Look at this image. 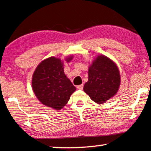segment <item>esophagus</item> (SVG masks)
<instances>
[{
  "instance_id": "34e87169",
  "label": "esophagus",
  "mask_w": 151,
  "mask_h": 151,
  "mask_svg": "<svg viewBox=\"0 0 151 151\" xmlns=\"http://www.w3.org/2000/svg\"><path fill=\"white\" fill-rule=\"evenodd\" d=\"M83 86H84V85L83 84H82V85H80L77 86V88L78 89V90H82V89L83 88Z\"/></svg>"
}]
</instances>
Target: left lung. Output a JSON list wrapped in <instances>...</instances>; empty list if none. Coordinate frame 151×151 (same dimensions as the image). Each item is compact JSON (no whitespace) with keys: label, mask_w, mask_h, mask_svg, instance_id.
<instances>
[{"label":"left lung","mask_w":151,"mask_h":151,"mask_svg":"<svg viewBox=\"0 0 151 151\" xmlns=\"http://www.w3.org/2000/svg\"><path fill=\"white\" fill-rule=\"evenodd\" d=\"M117 66L105 56H99L88 70V80L84 91L93 101L103 104L115 94L120 85Z\"/></svg>","instance_id":"8db88e82"}]
</instances>
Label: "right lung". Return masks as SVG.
Segmentation results:
<instances>
[{
  "label": "right lung",
  "instance_id": "obj_1",
  "mask_svg": "<svg viewBox=\"0 0 151 151\" xmlns=\"http://www.w3.org/2000/svg\"><path fill=\"white\" fill-rule=\"evenodd\" d=\"M32 84L37 99L43 104L56 110L63 108L76 90L64 73L61 60L55 57L48 58L39 64L33 74Z\"/></svg>",
  "mask_w": 151,
  "mask_h": 151
}]
</instances>
